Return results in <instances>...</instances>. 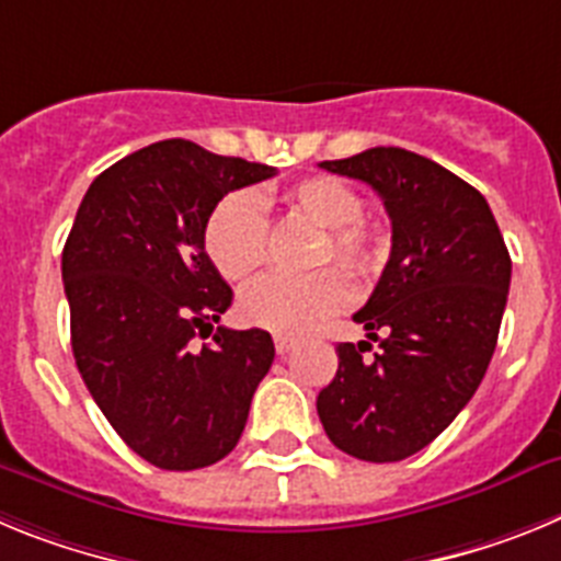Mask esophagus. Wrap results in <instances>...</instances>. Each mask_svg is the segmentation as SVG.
<instances>
[{
	"instance_id": "34e87169",
	"label": "esophagus",
	"mask_w": 561,
	"mask_h": 561,
	"mask_svg": "<svg viewBox=\"0 0 561 561\" xmlns=\"http://www.w3.org/2000/svg\"><path fill=\"white\" fill-rule=\"evenodd\" d=\"M297 342H300V340H297V336H291V334H277L275 336V351L280 356H286L291 348H295Z\"/></svg>"
}]
</instances>
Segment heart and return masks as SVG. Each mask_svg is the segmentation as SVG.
I'll use <instances>...</instances> for the list:
<instances>
[{"instance_id":"b5f03b06","label":"heart","mask_w":561,"mask_h":561,"mask_svg":"<svg viewBox=\"0 0 561 561\" xmlns=\"http://www.w3.org/2000/svg\"><path fill=\"white\" fill-rule=\"evenodd\" d=\"M277 210L286 219L320 227V241L311 252V266L331 261L356 277L379 275L388 264L390 238L381 227L368 225L362 193L336 176H309L275 193ZM205 252L225 280H250L270 257V227L264 213L247 193H230L213 207L205 225ZM351 300L348 277L329 266L309 277H264L238 297V317L255 329L277 334H300L325 317L345 309Z\"/></svg>"}]
</instances>
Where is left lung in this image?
I'll return each instance as SVG.
<instances>
[{
  "label": "left lung",
  "instance_id": "left-lung-1",
  "mask_svg": "<svg viewBox=\"0 0 561 561\" xmlns=\"http://www.w3.org/2000/svg\"><path fill=\"white\" fill-rule=\"evenodd\" d=\"M325 171L374 187L393 225L390 261L354 314L370 342H340V368L317 396L336 449L393 463L424 449L483 381L512 284V257L489 202L438 162L368 148Z\"/></svg>",
  "mask_w": 561,
  "mask_h": 561
}]
</instances>
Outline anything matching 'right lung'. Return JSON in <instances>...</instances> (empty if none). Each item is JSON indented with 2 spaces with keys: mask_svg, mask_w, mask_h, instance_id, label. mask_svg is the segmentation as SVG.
Instances as JSON below:
<instances>
[{
  "mask_svg": "<svg viewBox=\"0 0 561 561\" xmlns=\"http://www.w3.org/2000/svg\"><path fill=\"white\" fill-rule=\"evenodd\" d=\"M270 176L191 140L153 142L89 185L64 244L78 370L114 433L168 472L232 453L275 359L264 329L213 331L232 291L205 252L213 207ZM196 333L214 342L191 350Z\"/></svg>",
  "mask_w": 561,
  "mask_h": 561,
  "instance_id": "obj_1",
  "label": "right lung"
}]
</instances>
